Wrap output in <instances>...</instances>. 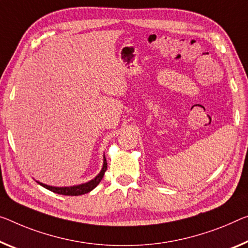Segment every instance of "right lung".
Returning <instances> with one entry per match:
<instances>
[{
  "label": "right lung",
  "instance_id": "1",
  "mask_svg": "<svg viewBox=\"0 0 248 248\" xmlns=\"http://www.w3.org/2000/svg\"><path fill=\"white\" fill-rule=\"evenodd\" d=\"M108 170V163H106V158L104 156V164H103V169L100 172V174L97 175L94 180L90 181L85 183V184H81V185H76V186H70V187H54V186H48L45 185L43 183H39L40 185L43 186V187L47 188L51 192H54L56 194H61V195H67V196H78V195H82V194H86L91 192V190L94 189L96 186L100 184V182L102 181L103 176Z\"/></svg>",
  "mask_w": 248,
  "mask_h": 248
}]
</instances>
